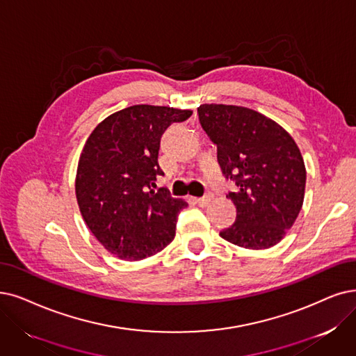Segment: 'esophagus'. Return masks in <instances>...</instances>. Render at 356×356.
<instances>
[{
	"label": "esophagus",
	"instance_id": "obj_1",
	"mask_svg": "<svg viewBox=\"0 0 356 356\" xmlns=\"http://www.w3.org/2000/svg\"><path fill=\"white\" fill-rule=\"evenodd\" d=\"M210 200H211V194L209 193V194H206V195H203V197H200V198H197V204L198 206H202V207H204V206H207L209 203H210Z\"/></svg>",
	"mask_w": 356,
	"mask_h": 356
}]
</instances>
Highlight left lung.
<instances>
[{
    "label": "left lung",
    "instance_id": "obj_1",
    "mask_svg": "<svg viewBox=\"0 0 356 356\" xmlns=\"http://www.w3.org/2000/svg\"><path fill=\"white\" fill-rule=\"evenodd\" d=\"M198 120L218 146V162L236 191L235 223L220 232L229 243L250 250L276 245L300 215L307 172L293 138L260 112L244 106L204 104Z\"/></svg>",
    "mask_w": 356,
    "mask_h": 356
}]
</instances>
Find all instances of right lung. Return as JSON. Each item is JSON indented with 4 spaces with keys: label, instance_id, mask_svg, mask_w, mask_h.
<instances>
[{
    "label": "right lung",
    "instance_id": "add662e5",
    "mask_svg": "<svg viewBox=\"0 0 356 356\" xmlns=\"http://www.w3.org/2000/svg\"><path fill=\"white\" fill-rule=\"evenodd\" d=\"M188 109L134 105L112 113L89 136L80 154L76 197L92 234L121 260H143L172 243L186 202L163 188L158 163L161 137Z\"/></svg>",
    "mask_w": 356,
    "mask_h": 356
}]
</instances>
